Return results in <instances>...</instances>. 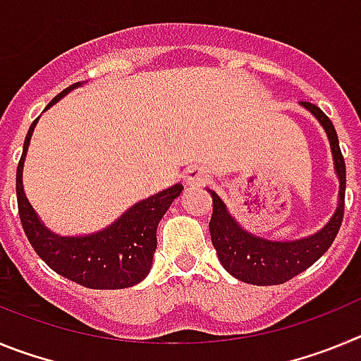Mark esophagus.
Instances as JSON below:
<instances>
[{"label": "esophagus", "instance_id": "1", "mask_svg": "<svg viewBox=\"0 0 361 361\" xmlns=\"http://www.w3.org/2000/svg\"><path fill=\"white\" fill-rule=\"evenodd\" d=\"M209 180V173L200 166H193L186 171V184L190 188H199Z\"/></svg>", "mask_w": 361, "mask_h": 361}]
</instances>
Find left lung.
Segmentation results:
<instances>
[{
	"label": "left lung",
	"instance_id": "1",
	"mask_svg": "<svg viewBox=\"0 0 361 361\" xmlns=\"http://www.w3.org/2000/svg\"><path fill=\"white\" fill-rule=\"evenodd\" d=\"M312 116L320 121L325 133L329 137L331 152L334 159V171L340 180L338 208L331 220L318 233L300 240L275 242L262 237H255L244 231L237 220L229 215L226 204L215 191L209 190L213 199V215L209 220V233L215 245L220 264L229 275L242 282L253 286H279L288 282L293 276L311 267L318 258L329 250L342 226L343 209H345V161H343L336 130L333 123L317 104L302 101Z\"/></svg>",
	"mask_w": 361,
	"mask_h": 361
}]
</instances>
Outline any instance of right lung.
<instances>
[{
  "label": "right lung",
  "instance_id": "right-lung-1",
  "mask_svg": "<svg viewBox=\"0 0 361 361\" xmlns=\"http://www.w3.org/2000/svg\"><path fill=\"white\" fill-rule=\"evenodd\" d=\"M75 86H81V82L56 95L47 108L56 104ZM37 119L28 128L16 171L19 219L28 242L50 269L79 286L90 289L132 288L152 269L153 253L157 247V226L171 202L180 195L183 184H175L137 202L103 231L85 237H59L41 222L23 191L25 155Z\"/></svg>",
  "mask_w": 361,
  "mask_h": 361
}]
</instances>
